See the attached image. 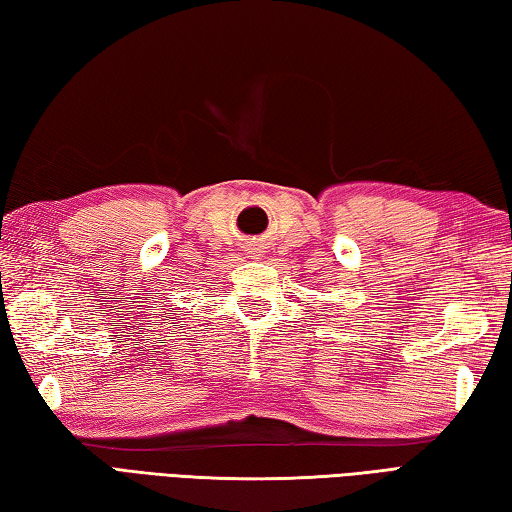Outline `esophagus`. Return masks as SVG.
<instances>
[{"label":"esophagus","mask_w":512,"mask_h":512,"mask_svg":"<svg viewBox=\"0 0 512 512\" xmlns=\"http://www.w3.org/2000/svg\"><path fill=\"white\" fill-rule=\"evenodd\" d=\"M255 255H257V250L253 248V250H250V257H255Z\"/></svg>","instance_id":"34e87169"}]
</instances>
